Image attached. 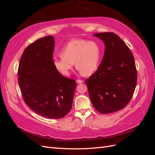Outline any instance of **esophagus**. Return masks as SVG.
Instances as JSON below:
<instances>
[{"instance_id": "obj_1", "label": "esophagus", "mask_w": 155, "mask_h": 155, "mask_svg": "<svg viewBox=\"0 0 155 155\" xmlns=\"http://www.w3.org/2000/svg\"><path fill=\"white\" fill-rule=\"evenodd\" d=\"M76 82L79 84H81V83H83L84 81L83 80H81V79H77L76 80Z\"/></svg>"}]
</instances>
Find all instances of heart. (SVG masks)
Instances as JSON below:
<instances>
[{
	"label": "heart",
	"mask_w": 155,
	"mask_h": 155,
	"mask_svg": "<svg viewBox=\"0 0 155 155\" xmlns=\"http://www.w3.org/2000/svg\"><path fill=\"white\" fill-rule=\"evenodd\" d=\"M60 54L53 60L54 67L59 73L64 76H70L74 63L83 76H90L99 67L101 50L96 41L76 39L65 44Z\"/></svg>",
	"instance_id": "heart-1"
}]
</instances>
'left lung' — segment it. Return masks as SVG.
Segmentation results:
<instances>
[{"mask_svg": "<svg viewBox=\"0 0 155 155\" xmlns=\"http://www.w3.org/2000/svg\"><path fill=\"white\" fill-rule=\"evenodd\" d=\"M104 42L105 53L99 67L86 79L92 104L101 114L120 110L129 104L137 82L132 52L113 32L94 35Z\"/></svg>", "mask_w": 155, "mask_h": 155, "instance_id": "8db88e82", "label": "left lung"}]
</instances>
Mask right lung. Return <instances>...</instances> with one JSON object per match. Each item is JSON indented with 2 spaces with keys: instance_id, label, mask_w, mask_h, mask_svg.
Wrapping results in <instances>:
<instances>
[{
  "instance_id": "1",
  "label": "right lung",
  "mask_w": 155,
  "mask_h": 155,
  "mask_svg": "<svg viewBox=\"0 0 155 155\" xmlns=\"http://www.w3.org/2000/svg\"><path fill=\"white\" fill-rule=\"evenodd\" d=\"M54 46L51 35L28 46L18 65V82L23 100L32 110L46 118L59 119L71 109L76 83L55 69Z\"/></svg>"
}]
</instances>
